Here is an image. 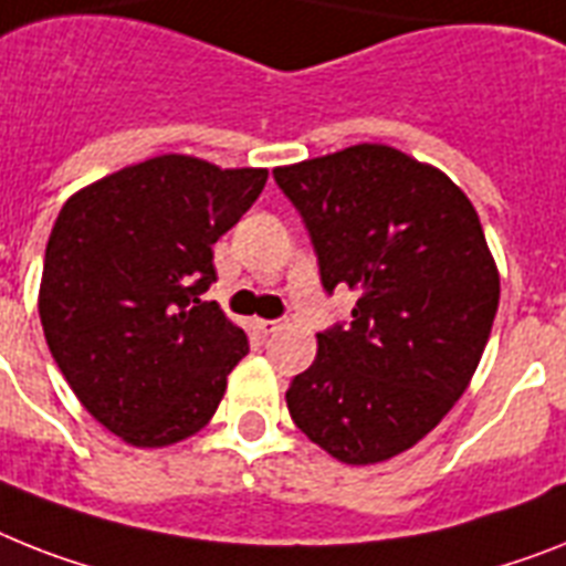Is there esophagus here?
Wrapping results in <instances>:
<instances>
[{"mask_svg": "<svg viewBox=\"0 0 566 566\" xmlns=\"http://www.w3.org/2000/svg\"><path fill=\"white\" fill-rule=\"evenodd\" d=\"M260 329H263V335H272L283 329V321H260Z\"/></svg>", "mask_w": 566, "mask_h": 566, "instance_id": "1", "label": "esophagus"}]
</instances>
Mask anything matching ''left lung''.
<instances>
[{
  "mask_svg": "<svg viewBox=\"0 0 566 566\" xmlns=\"http://www.w3.org/2000/svg\"><path fill=\"white\" fill-rule=\"evenodd\" d=\"M301 210L326 292H358L286 394L329 457L373 465L442 422L483 358L501 274L471 199L440 167L356 144L274 170Z\"/></svg>",
  "mask_w": 566,
  "mask_h": 566,
  "instance_id": "obj_1",
  "label": "left lung"
}]
</instances>
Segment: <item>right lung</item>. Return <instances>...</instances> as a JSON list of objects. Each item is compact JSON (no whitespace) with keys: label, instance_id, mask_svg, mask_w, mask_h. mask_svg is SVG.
<instances>
[{"label":"right lung","instance_id":"1","mask_svg":"<svg viewBox=\"0 0 566 566\" xmlns=\"http://www.w3.org/2000/svg\"><path fill=\"white\" fill-rule=\"evenodd\" d=\"M265 167L167 153L65 199L45 245L42 333L83 408L133 448L199 433L249 340L219 303L213 242L263 193Z\"/></svg>","mask_w":566,"mask_h":566}]
</instances>
